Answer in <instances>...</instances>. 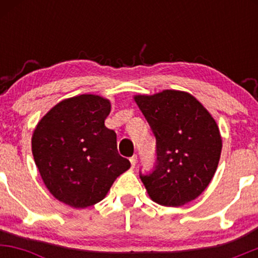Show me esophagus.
<instances>
[{"instance_id":"34e87169","label":"esophagus","mask_w":258,"mask_h":258,"mask_svg":"<svg viewBox=\"0 0 258 258\" xmlns=\"http://www.w3.org/2000/svg\"><path fill=\"white\" fill-rule=\"evenodd\" d=\"M130 162H131V166L135 167L136 164H137V155H133L131 159H130Z\"/></svg>"}]
</instances>
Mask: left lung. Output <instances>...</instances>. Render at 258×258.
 Listing matches in <instances>:
<instances>
[{
	"mask_svg": "<svg viewBox=\"0 0 258 258\" xmlns=\"http://www.w3.org/2000/svg\"><path fill=\"white\" fill-rule=\"evenodd\" d=\"M156 138L155 170L141 176L150 199L178 207L197 199L207 188L221 158L220 128L209 110L193 94L164 90L136 94Z\"/></svg>",
	"mask_w": 258,
	"mask_h": 258,
	"instance_id": "8db88e82",
	"label": "left lung"
}]
</instances>
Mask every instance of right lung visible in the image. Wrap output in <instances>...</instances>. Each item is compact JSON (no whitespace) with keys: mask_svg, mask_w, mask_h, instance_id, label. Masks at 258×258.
<instances>
[{"mask_svg":"<svg viewBox=\"0 0 258 258\" xmlns=\"http://www.w3.org/2000/svg\"><path fill=\"white\" fill-rule=\"evenodd\" d=\"M110 100L98 94L63 99L38 121L31 150L44 185L74 209L102 201L131 164L117 153L116 133L106 128Z\"/></svg>","mask_w":258,"mask_h":258,"instance_id":"1","label":"right lung"}]
</instances>
